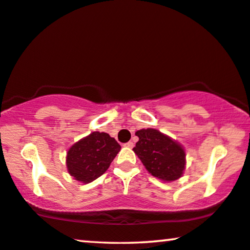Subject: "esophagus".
I'll use <instances>...</instances> for the list:
<instances>
[{
  "mask_svg": "<svg viewBox=\"0 0 250 250\" xmlns=\"http://www.w3.org/2000/svg\"><path fill=\"white\" fill-rule=\"evenodd\" d=\"M124 146H126V147H129V149H132V147L134 146V143L132 142V141H129V142H127V143H125V144H124Z\"/></svg>",
  "mask_w": 250,
  "mask_h": 250,
  "instance_id": "obj_1",
  "label": "esophagus"
}]
</instances>
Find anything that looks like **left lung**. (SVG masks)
<instances>
[{"instance_id":"obj_1","label":"left lung","mask_w":250,"mask_h":250,"mask_svg":"<svg viewBox=\"0 0 250 250\" xmlns=\"http://www.w3.org/2000/svg\"><path fill=\"white\" fill-rule=\"evenodd\" d=\"M135 135L139 136V142L133 151L152 176L164 182L182 177L186 153L179 143L154 128L140 129Z\"/></svg>"}]
</instances>
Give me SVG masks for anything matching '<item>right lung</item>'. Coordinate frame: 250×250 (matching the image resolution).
<instances>
[{"label": "right lung", "mask_w": 250, "mask_h": 250, "mask_svg": "<svg viewBox=\"0 0 250 250\" xmlns=\"http://www.w3.org/2000/svg\"><path fill=\"white\" fill-rule=\"evenodd\" d=\"M121 146L109 134L92 132L73 144L67 151V171L78 182L88 184L109 168Z\"/></svg>", "instance_id": "add662e5"}]
</instances>
